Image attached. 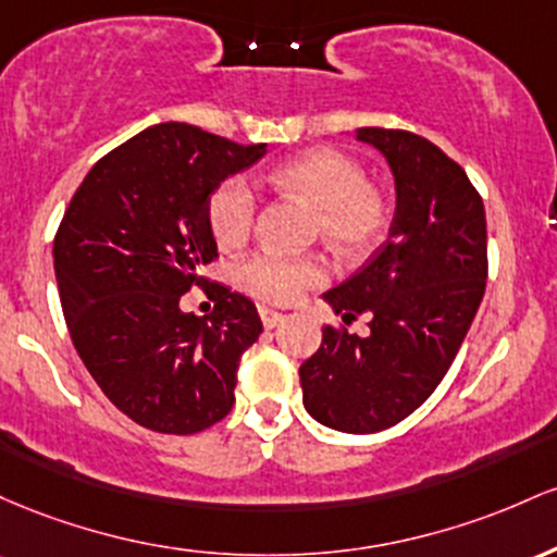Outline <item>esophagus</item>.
<instances>
[{"instance_id":"1","label":"esophagus","mask_w":557,"mask_h":557,"mask_svg":"<svg viewBox=\"0 0 557 557\" xmlns=\"http://www.w3.org/2000/svg\"><path fill=\"white\" fill-rule=\"evenodd\" d=\"M284 312H278V310H273V308H260V321H262V326L265 329H276L281 321H284Z\"/></svg>"}]
</instances>
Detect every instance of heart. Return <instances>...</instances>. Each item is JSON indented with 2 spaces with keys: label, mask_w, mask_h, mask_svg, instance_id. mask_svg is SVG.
Wrapping results in <instances>:
<instances>
[{
  "label": "heart",
  "mask_w": 557,
  "mask_h": 557,
  "mask_svg": "<svg viewBox=\"0 0 557 557\" xmlns=\"http://www.w3.org/2000/svg\"><path fill=\"white\" fill-rule=\"evenodd\" d=\"M281 191H289L315 210L323 242L342 258H358L384 236L389 226V202L368 184L360 162L336 149H312L284 162L268 176ZM252 186L231 178L210 199V228L218 245L236 247L247 239L255 223ZM323 281L315 258H281L260 252L239 268V284L249 295L271 302H292Z\"/></svg>",
  "instance_id": "heart-1"
}]
</instances>
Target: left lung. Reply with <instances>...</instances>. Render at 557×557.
I'll use <instances>...</instances> for the list:
<instances>
[{
  "mask_svg": "<svg viewBox=\"0 0 557 557\" xmlns=\"http://www.w3.org/2000/svg\"><path fill=\"white\" fill-rule=\"evenodd\" d=\"M355 139L386 160L397 208L389 239L323 299L345 323L371 318V334L323 329L299 384L318 423L373 434L421 408L463 345L486 286V218L463 168L436 144L392 128H358Z\"/></svg>",
  "mask_w": 557,
  "mask_h": 557,
  "instance_id": "8db88e82",
  "label": "left lung"
}]
</instances>
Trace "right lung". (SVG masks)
Returning a JSON list of instances; mask_svg holds the SVG:
<instances>
[{"mask_svg": "<svg viewBox=\"0 0 557 557\" xmlns=\"http://www.w3.org/2000/svg\"><path fill=\"white\" fill-rule=\"evenodd\" d=\"M268 144L160 123L86 173L54 236V276L86 371L121 413L160 434H197L234 405L239 360L262 323L218 286L199 318L181 295L218 258L210 197Z\"/></svg>", "mask_w": 557, "mask_h": 557, "instance_id": "right-lung-1", "label": "right lung"}]
</instances>
